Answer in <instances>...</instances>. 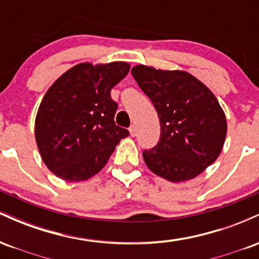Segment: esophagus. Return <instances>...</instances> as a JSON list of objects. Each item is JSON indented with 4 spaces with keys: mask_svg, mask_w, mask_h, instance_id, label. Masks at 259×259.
Returning a JSON list of instances; mask_svg holds the SVG:
<instances>
[{
    "mask_svg": "<svg viewBox=\"0 0 259 259\" xmlns=\"http://www.w3.org/2000/svg\"><path fill=\"white\" fill-rule=\"evenodd\" d=\"M129 132H130V135H132L134 138V136H136V134H138V127H136V125H134V124H133V125L129 127Z\"/></svg>",
    "mask_w": 259,
    "mask_h": 259,
    "instance_id": "34e87169",
    "label": "esophagus"
}]
</instances>
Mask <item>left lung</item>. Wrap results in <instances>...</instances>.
<instances>
[{
  "mask_svg": "<svg viewBox=\"0 0 259 259\" xmlns=\"http://www.w3.org/2000/svg\"><path fill=\"white\" fill-rule=\"evenodd\" d=\"M132 74L159 118L158 144L142 153L147 168L171 183L194 179L215 162L227 136V118L214 94L185 70L138 64Z\"/></svg>",
  "mask_w": 259,
  "mask_h": 259,
  "instance_id": "obj_1",
  "label": "left lung"
}]
</instances>
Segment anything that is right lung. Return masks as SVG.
<instances>
[{
	"label": "right lung",
	"mask_w": 259,
	"mask_h": 259,
	"mask_svg": "<svg viewBox=\"0 0 259 259\" xmlns=\"http://www.w3.org/2000/svg\"><path fill=\"white\" fill-rule=\"evenodd\" d=\"M126 62L79 63L51 85L38 106L35 140L46 167L78 183L96 175L129 132L117 126L111 90L129 73Z\"/></svg>",
	"instance_id": "obj_1"
}]
</instances>
